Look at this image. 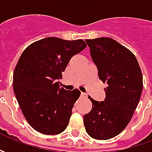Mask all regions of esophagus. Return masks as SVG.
Here are the masks:
<instances>
[{
	"label": "esophagus",
	"mask_w": 152,
	"mask_h": 152,
	"mask_svg": "<svg viewBox=\"0 0 152 152\" xmlns=\"http://www.w3.org/2000/svg\"><path fill=\"white\" fill-rule=\"evenodd\" d=\"M81 96H82V97H86V96H87V95H86L85 93H84V92H81Z\"/></svg>",
	"instance_id": "esophagus-1"
}]
</instances>
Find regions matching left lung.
Segmentation results:
<instances>
[{
    "label": "left lung",
    "mask_w": 152,
    "mask_h": 152,
    "mask_svg": "<svg viewBox=\"0 0 152 152\" xmlns=\"http://www.w3.org/2000/svg\"><path fill=\"white\" fill-rule=\"evenodd\" d=\"M85 41L99 79L107 86L103 102L89 96L92 109L84 116V124L92 138L109 140L119 134L131 120L142 93V73L134 55L113 39Z\"/></svg>",
    "instance_id": "left-lung-1"
}]
</instances>
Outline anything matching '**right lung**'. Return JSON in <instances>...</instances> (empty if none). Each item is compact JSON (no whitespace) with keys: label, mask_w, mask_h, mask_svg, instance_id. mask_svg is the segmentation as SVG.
<instances>
[{"label":"right lung","mask_w":152,"mask_h":152,"mask_svg":"<svg viewBox=\"0 0 152 152\" xmlns=\"http://www.w3.org/2000/svg\"><path fill=\"white\" fill-rule=\"evenodd\" d=\"M86 46L83 39L47 37L22 53L13 73V90L23 116L36 131L57 134L66 129L80 91L60 88L59 79L70 59Z\"/></svg>","instance_id":"right-lung-1"}]
</instances>
